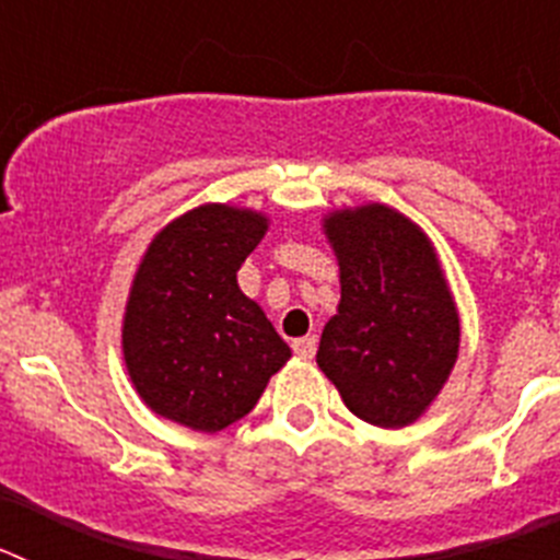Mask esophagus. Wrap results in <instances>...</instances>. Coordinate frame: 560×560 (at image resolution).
Instances as JSON below:
<instances>
[{
	"mask_svg": "<svg viewBox=\"0 0 560 560\" xmlns=\"http://www.w3.org/2000/svg\"><path fill=\"white\" fill-rule=\"evenodd\" d=\"M291 348L300 359H314L316 353V336H303V339H294L291 341Z\"/></svg>",
	"mask_w": 560,
	"mask_h": 560,
	"instance_id": "34e87169",
	"label": "esophagus"
}]
</instances>
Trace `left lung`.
Segmentation results:
<instances>
[{"label": "left lung", "instance_id": "8db88e82", "mask_svg": "<svg viewBox=\"0 0 560 560\" xmlns=\"http://www.w3.org/2000/svg\"><path fill=\"white\" fill-rule=\"evenodd\" d=\"M341 300L316 364L355 418L409 427L432 407L459 350V316L427 232L387 205L330 212Z\"/></svg>", "mask_w": 560, "mask_h": 560}]
</instances>
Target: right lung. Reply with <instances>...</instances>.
Instances as JSON below:
<instances>
[{"label":"right lung","instance_id":"1","mask_svg":"<svg viewBox=\"0 0 560 560\" xmlns=\"http://www.w3.org/2000/svg\"><path fill=\"white\" fill-rule=\"evenodd\" d=\"M266 230L264 212L201 205L153 235L122 316V359L151 412L192 432H221L255 409L291 359L237 285Z\"/></svg>","mask_w":560,"mask_h":560}]
</instances>
